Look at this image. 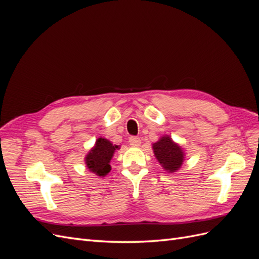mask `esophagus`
<instances>
[{"instance_id":"obj_1","label":"esophagus","mask_w":259,"mask_h":259,"mask_svg":"<svg viewBox=\"0 0 259 259\" xmlns=\"http://www.w3.org/2000/svg\"><path fill=\"white\" fill-rule=\"evenodd\" d=\"M140 144H142V142H140V138L135 137V136L130 137V145L132 147H138Z\"/></svg>"}]
</instances>
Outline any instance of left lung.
<instances>
[{
    "mask_svg": "<svg viewBox=\"0 0 259 259\" xmlns=\"http://www.w3.org/2000/svg\"><path fill=\"white\" fill-rule=\"evenodd\" d=\"M153 153L161 166L168 173H174L182 166L185 160L183 148L174 143L173 139L165 135L152 145Z\"/></svg>",
    "mask_w": 259,
    "mask_h": 259,
    "instance_id": "8db88e82",
    "label": "left lung"
}]
</instances>
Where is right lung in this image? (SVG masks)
<instances>
[{
    "label": "right lung",
    "mask_w": 259,
    "mask_h": 259,
    "mask_svg": "<svg viewBox=\"0 0 259 259\" xmlns=\"http://www.w3.org/2000/svg\"><path fill=\"white\" fill-rule=\"evenodd\" d=\"M119 146L113 145L108 139L100 137L96 140V144L91 151L85 156V164L94 174L97 176H106L111 170L110 161Z\"/></svg>",
    "instance_id": "add662e5"
}]
</instances>
